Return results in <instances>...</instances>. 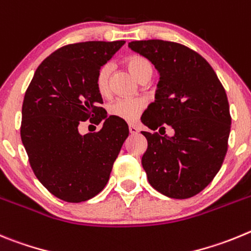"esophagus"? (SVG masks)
I'll return each mask as SVG.
<instances>
[{
    "label": "esophagus",
    "instance_id": "esophagus-1",
    "mask_svg": "<svg viewBox=\"0 0 251 251\" xmlns=\"http://www.w3.org/2000/svg\"><path fill=\"white\" fill-rule=\"evenodd\" d=\"M128 130H130L131 135H135V134H137V132H139V128H137V126L132 125V124H131V125H128Z\"/></svg>",
    "mask_w": 251,
    "mask_h": 251
}]
</instances>
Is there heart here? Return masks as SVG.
Listing matches in <instances>:
<instances>
[{"label":"heart","mask_w":251,"mask_h":251,"mask_svg":"<svg viewBox=\"0 0 251 251\" xmlns=\"http://www.w3.org/2000/svg\"><path fill=\"white\" fill-rule=\"evenodd\" d=\"M126 66L128 71L134 75L140 82L145 78L151 77L152 67L149 60L142 56H131L126 60ZM111 64H105L100 67L96 75V89L101 96H107L110 94V74H111ZM146 102L142 99H117L112 101L107 107V111L111 116L117 117L120 120L127 123H135L145 110Z\"/></svg>","instance_id":"heart-1"}]
</instances>
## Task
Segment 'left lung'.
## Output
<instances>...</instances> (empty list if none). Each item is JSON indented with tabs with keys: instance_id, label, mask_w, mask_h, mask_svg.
Listing matches in <instances>:
<instances>
[{
	"instance_id": "obj_1",
	"label": "left lung",
	"mask_w": 251,
	"mask_h": 251,
	"mask_svg": "<svg viewBox=\"0 0 251 251\" xmlns=\"http://www.w3.org/2000/svg\"><path fill=\"white\" fill-rule=\"evenodd\" d=\"M160 80L141 116L151 130H174L173 137L142 131L148 149L141 164L151 186L165 196L187 199L211 182L227 150L231 117L226 92L209 62L184 45L162 40L132 41Z\"/></svg>"
}]
</instances>
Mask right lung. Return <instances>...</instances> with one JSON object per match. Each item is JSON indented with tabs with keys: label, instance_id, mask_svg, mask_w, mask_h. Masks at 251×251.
<instances>
[{
	"label": "right lung",
	"instance_id": "obj_1",
	"mask_svg": "<svg viewBox=\"0 0 251 251\" xmlns=\"http://www.w3.org/2000/svg\"><path fill=\"white\" fill-rule=\"evenodd\" d=\"M125 41H89L61 47L37 67L25 94L21 140L38 181L67 202L86 201L109 181L128 136L124 120L100 107L96 75ZM90 119L98 133L81 135Z\"/></svg>",
	"mask_w": 251,
	"mask_h": 251
}]
</instances>
